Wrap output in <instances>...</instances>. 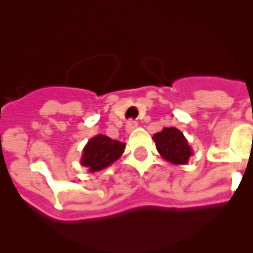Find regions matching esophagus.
Segmentation results:
<instances>
[{
	"mask_svg": "<svg viewBox=\"0 0 253 253\" xmlns=\"http://www.w3.org/2000/svg\"><path fill=\"white\" fill-rule=\"evenodd\" d=\"M137 126H138V123L135 122V120H129V122L126 123V125H125V129H126L128 133H131V131L137 128Z\"/></svg>",
	"mask_w": 253,
	"mask_h": 253,
	"instance_id": "1",
	"label": "esophagus"
}]
</instances>
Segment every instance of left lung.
Here are the masks:
<instances>
[{"label": "left lung", "mask_w": 253, "mask_h": 253, "mask_svg": "<svg viewBox=\"0 0 253 253\" xmlns=\"http://www.w3.org/2000/svg\"><path fill=\"white\" fill-rule=\"evenodd\" d=\"M153 140L161 157L172 165H187L193 156L184 133L177 128H163L160 133L153 134Z\"/></svg>", "instance_id": "left-lung-1"}]
</instances>
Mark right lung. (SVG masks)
<instances>
[{"label": "right lung", "mask_w": 253, "mask_h": 253, "mask_svg": "<svg viewBox=\"0 0 253 253\" xmlns=\"http://www.w3.org/2000/svg\"><path fill=\"white\" fill-rule=\"evenodd\" d=\"M125 143L111 139L104 134L91 138L82 151L81 165L90 172H97L113 165L124 153Z\"/></svg>", "instance_id": "right-lung-1"}]
</instances>
